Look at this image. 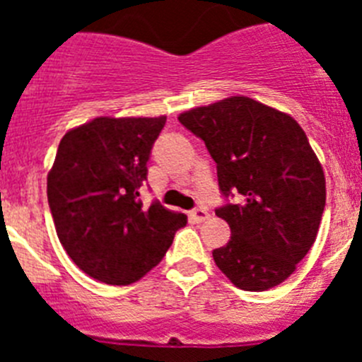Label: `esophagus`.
Instances as JSON below:
<instances>
[{
    "label": "esophagus",
    "instance_id": "1",
    "mask_svg": "<svg viewBox=\"0 0 362 362\" xmlns=\"http://www.w3.org/2000/svg\"><path fill=\"white\" fill-rule=\"evenodd\" d=\"M190 219L194 221V223H203V221L209 219V212L204 209H194L190 212Z\"/></svg>",
    "mask_w": 362,
    "mask_h": 362
}]
</instances>
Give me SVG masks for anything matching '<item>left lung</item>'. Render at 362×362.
Listing matches in <instances>:
<instances>
[{
  "label": "left lung",
  "instance_id": "8db88e82",
  "mask_svg": "<svg viewBox=\"0 0 362 362\" xmlns=\"http://www.w3.org/2000/svg\"><path fill=\"white\" fill-rule=\"evenodd\" d=\"M179 123L203 139L217 165L225 204L216 216L232 232L212 252L219 270L246 292L288 279L317 238L326 203L325 174L305 130L245 95L192 108Z\"/></svg>",
  "mask_w": 362,
  "mask_h": 362
}]
</instances>
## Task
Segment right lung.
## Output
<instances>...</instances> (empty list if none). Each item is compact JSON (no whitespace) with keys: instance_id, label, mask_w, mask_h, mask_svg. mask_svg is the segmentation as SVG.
<instances>
[{"instance_id":"right-lung-1","label":"right lung","mask_w":362,"mask_h":362,"mask_svg":"<svg viewBox=\"0 0 362 362\" xmlns=\"http://www.w3.org/2000/svg\"><path fill=\"white\" fill-rule=\"evenodd\" d=\"M166 117H95L63 136L47 177L57 238L86 276L136 283L165 257L187 216L159 201L145 209L139 190Z\"/></svg>"}]
</instances>
